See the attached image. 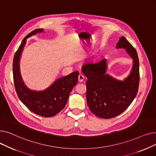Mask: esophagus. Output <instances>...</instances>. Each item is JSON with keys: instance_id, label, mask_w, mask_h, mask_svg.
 I'll return each instance as SVG.
<instances>
[{"instance_id": "1", "label": "esophagus", "mask_w": 156, "mask_h": 156, "mask_svg": "<svg viewBox=\"0 0 156 156\" xmlns=\"http://www.w3.org/2000/svg\"><path fill=\"white\" fill-rule=\"evenodd\" d=\"M84 78H85V76L83 75H81V74L80 73V75H79V76H78V81H79V82H82V81L84 80Z\"/></svg>"}]
</instances>
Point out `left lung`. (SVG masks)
<instances>
[{
	"mask_svg": "<svg viewBox=\"0 0 156 156\" xmlns=\"http://www.w3.org/2000/svg\"><path fill=\"white\" fill-rule=\"evenodd\" d=\"M116 48H125L133 65L122 80L107 73V59L89 61L82 67L87 76L86 98L88 108L95 116L104 119L116 117L124 112L135 98L139 85V61L135 48L124 37L119 38Z\"/></svg>",
	"mask_w": 156,
	"mask_h": 156,
	"instance_id": "1",
	"label": "left lung"
}]
</instances>
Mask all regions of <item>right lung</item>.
Instances as JSON below:
<instances>
[{
  "label": "right lung",
  "mask_w": 156,
  "mask_h": 156,
  "mask_svg": "<svg viewBox=\"0 0 156 156\" xmlns=\"http://www.w3.org/2000/svg\"><path fill=\"white\" fill-rule=\"evenodd\" d=\"M44 32L42 28L35 30L23 40L14 57L12 70L15 89L20 100L31 112L48 118L56 115L65 107L71 91L78 82L79 72L74 71L57 78L43 90H31L25 85L20 71V59L23 48L27 38Z\"/></svg>",
  "instance_id": "obj_1"
}]
</instances>
